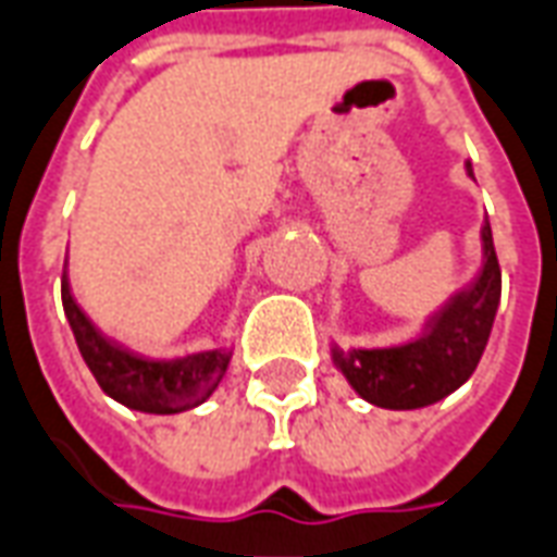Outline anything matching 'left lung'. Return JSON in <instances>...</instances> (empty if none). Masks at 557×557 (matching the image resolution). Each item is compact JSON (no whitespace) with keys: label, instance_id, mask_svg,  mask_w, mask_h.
<instances>
[{"label":"left lung","instance_id":"8db88e82","mask_svg":"<svg viewBox=\"0 0 557 557\" xmlns=\"http://www.w3.org/2000/svg\"><path fill=\"white\" fill-rule=\"evenodd\" d=\"M468 173L474 176L471 164ZM483 255L474 285L449 297L417 342L401 348L335 350L338 369L366 401L393 411L425 408L474 374L500 302V267L488 222L483 224Z\"/></svg>","mask_w":557,"mask_h":557}]
</instances>
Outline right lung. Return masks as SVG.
Wrapping results in <instances>:
<instances>
[{"mask_svg":"<svg viewBox=\"0 0 557 557\" xmlns=\"http://www.w3.org/2000/svg\"><path fill=\"white\" fill-rule=\"evenodd\" d=\"M62 306L77 338L83 360L96 374L98 386L125 408L146 413H180L197 408L212 396L231 357L224 350H200L180 360H146L134 350L122 348L98 333L83 309L71 297V287L62 272Z\"/></svg>","mask_w":557,"mask_h":557,"instance_id":"add662e5","label":"right lung"}]
</instances>
